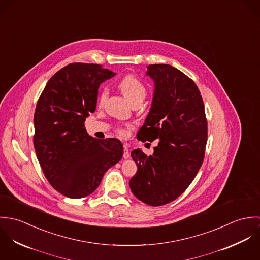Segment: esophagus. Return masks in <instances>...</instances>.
<instances>
[{
	"label": "esophagus",
	"instance_id": "1",
	"mask_svg": "<svg viewBox=\"0 0 260 260\" xmlns=\"http://www.w3.org/2000/svg\"><path fill=\"white\" fill-rule=\"evenodd\" d=\"M124 153H123V157L124 159H128L130 157V154H129V150H128V145L127 144H124Z\"/></svg>",
	"mask_w": 260,
	"mask_h": 260
}]
</instances>
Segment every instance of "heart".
<instances>
[{"label": "heart", "mask_w": 260, "mask_h": 260, "mask_svg": "<svg viewBox=\"0 0 260 260\" xmlns=\"http://www.w3.org/2000/svg\"><path fill=\"white\" fill-rule=\"evenodd\" d=\"M119 88L123 95L131 102L134 103L136 101H143L147 95V89L145 85L135 76H127L124 79L121 80L119 83ZM107 97V91L106 89L102 90L98 97L99 104H102ZM118 132L121 135L125 134V131L123 129H119Z\"/></svg>", "instance_id": "obj_1"}]
</instances>
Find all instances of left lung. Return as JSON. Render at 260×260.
I'll use <instances>...</instances> for the list:
<instances>
[{"mask_svg":"<svg viewBox=\"0 0 260 260\" xmlns=\"http://www.w3.org/2000/svg\"><path fill=\"white\" fill-rule=\"evenodd\" d=\"M154 81L151 108L137 133L141 141L157 140L147 156L134 149L131 157L138 169L129 181L132 193L151 206L179 197L200 169L207 142V121L196 84L167 64L147 67Z\"/></svg>","mask_w":260,"mask_h":260,"instance_id":"8db88e82","label":"left lung"}]
</instances>
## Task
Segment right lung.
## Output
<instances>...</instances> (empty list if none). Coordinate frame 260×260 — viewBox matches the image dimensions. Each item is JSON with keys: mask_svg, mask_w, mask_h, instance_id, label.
Masks as SVG:
<instances>
[{"mask_svg": "<svg viewBox=\"0 0 260 260\" xmlns=\"http://www.w3.org/2000/svg\"><path fill=\"white\" fill-rule=\"evenodd\" d=\"M115 75L97 64H69L48 81L38 100V161L49 183L69 198L93 193L105 172L123 156L118 139H96L84 126L96 110L99 86Z\"/></svg>", "mask_w": 260, "mask_h": 260, "instance_id": "right-lung-1", "label": "right lung"}]
</instances>
